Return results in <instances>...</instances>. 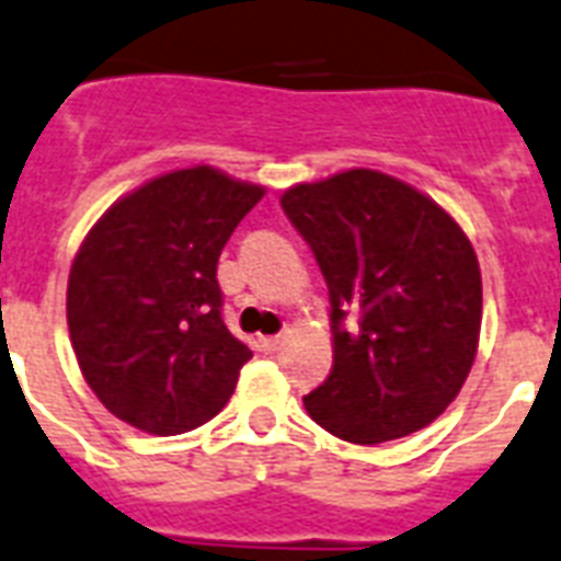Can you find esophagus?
Returning a JSON list of instances; mask_svg holds the SVG:
<instances>
[{
	"instance_id": "obj_1",
	"label": "esophagus",
	"mask_w": 561,
	"mask_h": 561,
	"mask_svg": "<svg viewBox=\"0 0 561 561\" xmlns=\"http://www.w3.org/2000/svg\"><path fill=\"white\" fill-rule=\"evenodd\" d=\"M280 345H284V336H263V340H260V348L266 351V354L280 351Z\"/></svg>"
}]
</instances>
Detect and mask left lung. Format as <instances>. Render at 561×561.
I'll return each mask as SVG.
<instances>
[{
  "mask_svg": "<svg viewBox=\"0 0 561 561\" xmlns=\"http://www.w3.org/2000/svg\"><path fill=\"white\" fill-rule=\"evenodd\" d=\"M280 207L330 295L333 368L304 394L354 445L427 427L474 366L483 280L471 242L433 198L375 169L289 186Z\"/></svg>",
  "mask_w": 561,
  "mask_h": 561,
  "instance_id": "1",
  "label": "left lung"
}]
</instances>
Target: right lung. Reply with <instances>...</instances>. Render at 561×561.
I'll return each instance as SVG.
<instances>
[{
	"mask_svg": "<svg viewBox=\"0 0 561 561\" xmlns=\"http://www.w3.org/2000/svg\"><path fill=\"white\" fill-rule=\"evenodd\" d=\"M263 186L213 167L160 175L81 242L67 324L81 375L116 419L154 436L202 427L251 359L221 319L216 263Z\"/></svg>",
	"mask_w": 561,
	"mask_h": 561,
	"instance_id": "obj_1",
	"label": "right lung"
}]
</instances>
